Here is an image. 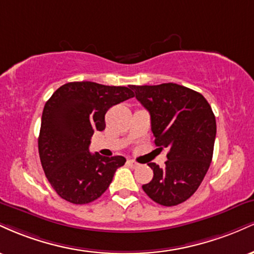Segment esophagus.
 <instances>
[{
  "label": "esophagus",
  "mask_w": 254,
  "mask_h": 254,
  "mask_svg": "<svg viewBox=\"0 0 254 254\" xmlns=\"http://www.w3.org/2000/svg\"><path fill=\"white\" fill-rule=\"evenodd\" d=\"M127 165H129L131 168H137L139 166L138 162L133 161V160H127Z\"/></svg>",
  "instance_id": "34e87169"
}]
</instances>
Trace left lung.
<instances>
[{"label": "left lung", "instance_id": "left-lung-1", "mask_svg": "<svg viewBox=\"0 0 254 254\" xmlns=\"http://www.w3.org/2000/svg\"><path fill=\"white\" fill-rule=\"evenodd\" d=\"M132 89L150 113L154 142L168 149L164 168L148 164L154 177L142 189L157 204L178 205L197 191L209 170L216 137L214 112L200 93L177 83Z\"/></svg>", "mask_w": 254, "mask_h": 254}]
</instances>
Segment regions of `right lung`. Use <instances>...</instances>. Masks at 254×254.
I'll return each mask as SVG.
<instances>
[{
	"label": "right lung",
	"instance_id": "1",
	"mask_svg": "<svg viewBox=\"0 0 254 254\" xmlns=\"http://www.w3.org/2000/svg\"><path fill=\"white\" fill-rule=\"evenodd\" d=\"M132 88L69 82L46 101L38 149L44 173L61 198L72 204L98 199L125 164L124 156L92 154L89 144L94 131L106 127L109 109L135 97Z\"/></svg>",
	"mask_w": 254,
	"mask_h": 254
}]
</instances>
